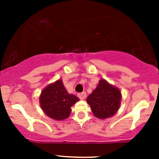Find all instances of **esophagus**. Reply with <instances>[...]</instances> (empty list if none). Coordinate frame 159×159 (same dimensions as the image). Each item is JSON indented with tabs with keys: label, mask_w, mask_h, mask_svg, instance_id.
Segmentation results:
<instances>
[{
	"label": "esophagus",
	"mask_w": 159,
	"mask_h": 159,
	"mask_svg": "<svg viewBox=\"0 0 159 159\" xmlns=\"http://www.w3.org/2000/svg\"><path fill=\"white\" fill-rule=\"evenodd\" d=\"M86 96H87L86 92H82V93H79L78 94V97L80 99H84L85 98H86Z\"/></svg>",
	"instance_id": "esophagus-1"
}]
</instances>
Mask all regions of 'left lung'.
I'll return each mask as SVG.
<instances>
[{"label": "left lung", "instance_id": "1", "mask_svg": "<svg viewBox=\"0 0 159 159\" xmlns=\"http://www.w3.org/2000/svg\"><path fill=\"white\" fill-rule=\"evenodd\" d=\"M121 92L117 88L100 80L97 88L87 98L94 116L99 119L111 117L119 110Z\"/></svg>", "mask_w": 159, "mask_h": 159}]
</instances>
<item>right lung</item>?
Returning a JSON list of instances; mask_svg holds the SVG:
<instances>
[{
	"mask_svg": "<svg viewBox=\"0 0 159 159\" xmlns=\"http://www.w3.org/2000/svg\"><path fill=\"white\" fill-rule=\"evenodd\" d=\"M79 101L75 95L67 93L61 80L46 87L40 97V107L51 119L64 120L69 116L71 107Z\"/></svg>",
	"mask_w": 159,
	"mask_h": 159,
	"instance_id": "right-lung-1",
	"label": "right lung"
}]
</instances>
